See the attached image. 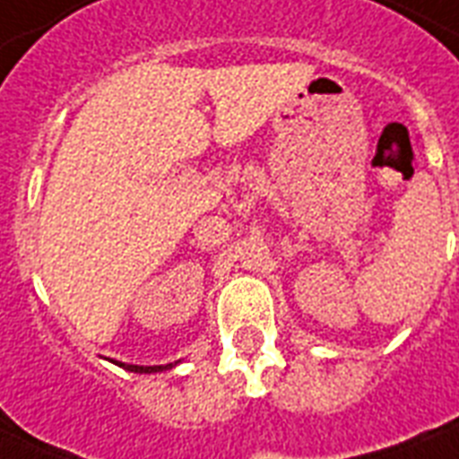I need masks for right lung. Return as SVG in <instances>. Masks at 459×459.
I'll list each match as a JSON object with an SVG mask.
<instances>
[{
    "instance_id": "right-lung-1",
    "label": "right lung",
    "mask_w": 459,
    "mask_h": 459,
    "mask_svg": "<svg viewBox=\"0 0 459 459\" xmlns=\"http://www.w3.org/2000/svg\"><path fill=\"white\" fill-rule=\"evenodd\" d=\"M114 362V359H111ZM117 367H124L126 371H135V374H157V371H166L171 369V367H176V364H154V367H140V364H126V362H114Z\"/></svg>"
}]
</instances>
